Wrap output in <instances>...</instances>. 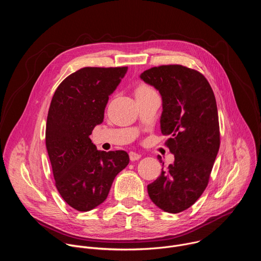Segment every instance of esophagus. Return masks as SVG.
<instances>
[{
    "label": "esophagus",
    "mask_w": 261,
    "mask_h": 261,
    "mask_svg": "<svg viewBox=\"0 0 261 261\" xmlns=\"http://www.w3.org/2000/svg\"><path fill=\"white\" fill-rule=\"evenodd\" d=\"M129 157H130V160L131 161H136V160H139L141 158V155L140 154H137L135 152H130L129 153Z\"/></svg>",
    "instance_id": "34e87169"
}]
</instances>
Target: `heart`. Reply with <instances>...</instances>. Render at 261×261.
<instances>
[{
  "label": "heart",
  "instance_id": "heart-1",
  "mask_svg": "<svg viewBox=\"0 0 261 261\" xmlns=\"http://www.w3.org/2000/svg\"><path fill=\"white\" fill-rule=\"evenodd\" d=\"M155 93V91L147 85H140L136 88L135 90V96H142V95H147V94H153Z\"/></svg>",
  "mask_w": 261,
  "mask_h": 261
}]
</instances>
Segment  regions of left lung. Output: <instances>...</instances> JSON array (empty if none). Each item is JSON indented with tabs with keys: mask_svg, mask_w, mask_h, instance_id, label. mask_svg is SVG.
Instances as JSON below:
<instances>
[{
	"mask_svg": "<svg viewBox=\"0 0 261 261\" xmlns=\"http://www.w3.org/2000/svg\"><path fill=\"white\" fill-rule=\"evenodd\" d=\"M140 79L162 97L160 128L174 155V162L147 185V193L164 212L180 213L205 190L219 151L216 98L201 73L181 65L153 67Z\"/></svg>",
	"mask_w": 261,
	"mask_h": 261,
	"instance_id": "8db88e82",
	"label": "left lung"
}]
</instances>
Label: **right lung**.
<instances>
[{
    "label": "right lung",
    "mask_w": 261,
    "mask_h": 261,
    "mask_svg": "<svg viewBox=\"0 0 261 261\" xmlns=\"http://www.w3.org/2000/svg\"><path fill=\"white\" fill-rule=\"evenodd\" d=\"M128 67H86L66 77L49 106L45 142L56 187L73 208L101 204L117 174L129 163L125 151H98L90 135L104 119L109 96Z\"/></svg>",
    "instance_id": "right-lung-1"
}]
</instances>
